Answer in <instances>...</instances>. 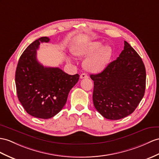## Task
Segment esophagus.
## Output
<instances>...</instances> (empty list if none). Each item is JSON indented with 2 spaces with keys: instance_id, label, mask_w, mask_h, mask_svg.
I'll return each instance as SVG.
<instances>
[{
  "instance_id": "1",
  "label": "esophagus",
  "mask_w": 159,
  "mask_h": 159,
  "mask_svg": "<svg viewBox=\"0 0 159 159\" xmlns=\"http://www.w3.org/2000/svg\"><path fill=\"white\" fill-rule=\"evenodd\" d=\"M80 78L81 79H84V78H88V75L86 74V73H82L80 75Z\"/></svg>"
}]
</instances>
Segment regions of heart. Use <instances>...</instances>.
<instances>
[{
  "instance_id": "heart-1",
  "label": "heart",
  "mask_w": 159,
  "mask_h": 159,
  "mask_svg": "<svg viewBox=\"0 0 159 159\" xmlns=\"http://www.w3.org/2000/svg\"><path fill=\"white\" fill-rule=\"evenodd\" d=\"M72 53L77 57H88L84 62L85 69L92 73H99L107 67L112 51L109 46H102L101 42H92L75 46Z\"/></svg>"
}]
</instances>
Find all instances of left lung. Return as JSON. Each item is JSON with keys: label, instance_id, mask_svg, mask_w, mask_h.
I'll use <instances>...</instances> for the list:
<instances>
[{"label": "left lung", "instance_id": "8db88e82", "mask_svg": "<svg viewBox=\"0 0 159 159\" xmlns=\"http://www.w3.org/2000/svg\"><path fill=\"white\" fill-rule=\"evenodd\" d=\"M94 81L93 103L104 118L118 120L129 115L144 95L146 69L137 52L124 41V49Z\"/></svg>", "mask_w": 159, "mask_h": 159}]
</instances>
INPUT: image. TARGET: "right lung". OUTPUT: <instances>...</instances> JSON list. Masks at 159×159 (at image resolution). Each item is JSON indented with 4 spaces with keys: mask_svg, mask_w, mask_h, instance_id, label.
I'll return each instance as SVG.
<instances>
[{
    "mask_svg": "<svg viewBox=\"0 0 159 159\" xmlns=\"http://www.w3.org/2000/svg\"><path fill=\"white\" fill-rule=\"evenodd\" d=\"M41 37L30 44L21 55L15 72L17 97L25 111L34 117L49 119L61 111L71 89L77 83L78 74L69 75L59 67H44L38 61L36 50Z\"/></svg>",
    "mask_w": 159,
    "mask_h": 159,
    "instance_id": "right-lung-1",
    "label": "right lung"
}]
</instances>
